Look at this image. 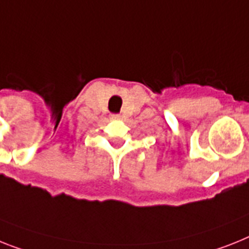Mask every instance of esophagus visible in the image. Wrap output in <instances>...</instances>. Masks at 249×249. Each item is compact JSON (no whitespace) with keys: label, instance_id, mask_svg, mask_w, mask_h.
<instances>
[{"label":"esophagus","instance_id":"obj_1","mask_svg":"<svg viewBox=\"0 0 249 249\" xmlns=\"http://www.w3.org/2000/svg\"><path fill=\"white\" fill-rule=\"evenodd\" d=\"M110 119H112V120H120L121 116L119 114H112L111 116H110Z\"/></svg>","mask_w":249,"mask_h":249}]
</instances>
